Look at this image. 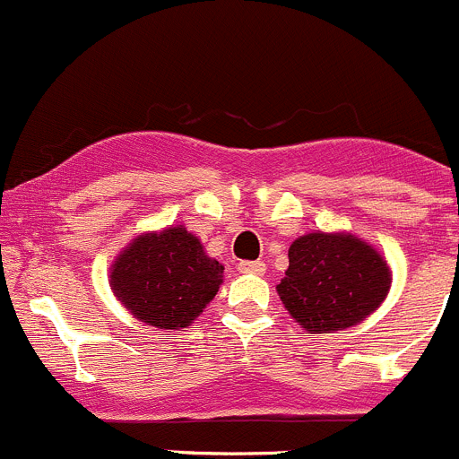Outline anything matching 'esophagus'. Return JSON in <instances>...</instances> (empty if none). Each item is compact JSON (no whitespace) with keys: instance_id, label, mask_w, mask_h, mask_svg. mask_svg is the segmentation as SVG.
I'll list each match as a JSON object with an SVG mask.
<instances>
[{"instance_id":"34e87169","label":"esophagus","mask_w":459,"mask_h":459,"mask_svg":"<svg viewBox=\"0 0 459 459\" xmlns=\"http://www.w3.org/2000/svg\"><path fill=\"white\" fill-rule=\"evenodd\" d=\"M238 273H243V275H264V273H266V264L264 262H241L238 264Z\"/></svg>"}]
</instances>
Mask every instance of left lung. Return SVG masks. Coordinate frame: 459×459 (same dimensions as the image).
<instances>
[{"instance_id": "obj_1", "label": "left lung", "mask_w": 459, "mask_h": 459, "mask_svg": "<svg viewBox=\"0 0 459 459\" xmlns=\"http://www.w3.org/2000/svg\"><path fill=\"white\" fill-rule=\"evenodd\" d=\"M275 289L307 334H330L376 312L392 289V268L352 232H309L291 243L289 268Z\"/></svg>"}]
</instances>
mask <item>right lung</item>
Segmentation results:
<instances>
[{
    "instance_id": "obj_1",
    "label": "right lung",
    "mask_w": 459,
    "mask_h": 459,
    "mask_svg": "<svg viewBox=\"0 0 459 459\" xmlns=\"http://www.w3.org/2000/svg\"><path fill=\"white\" fill-rule=\"evenodd\" d=\"M222 271L195 234L170 225L134 237L108 268V284L134 318L175 332L204 312L221 289Z\"/></svg>"
}]
</instances>
